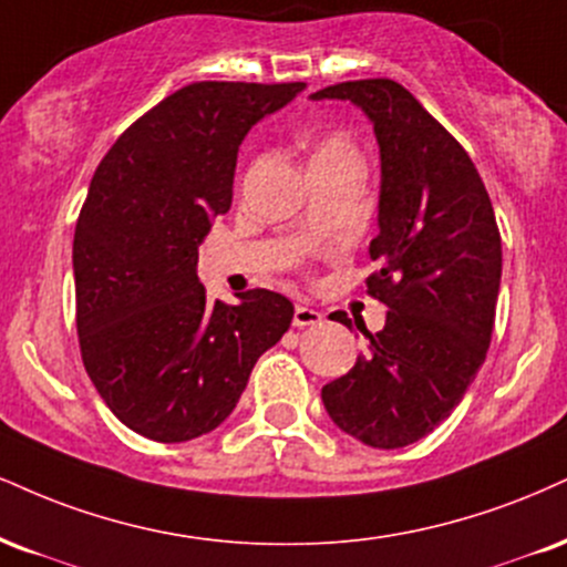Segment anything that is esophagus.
<instances>
[{
	"label": "esophagus",
	"mask_w": 567,
	"mask_h": 567,
	"mask_svg": "<svg viewBox=\"0 0 567 567\" xmlns=\"http://www.w3.org/2000/svg\"><path fill=\"white\" fill-rule=\"evenodd\" d=\"M292 324L296 327L322 324V311L311 309V306H296V311H292Z\"/></svg>",
	"instance_id": "obj_1"
}]
</instances>
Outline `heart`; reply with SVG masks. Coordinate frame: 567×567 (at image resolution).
I'll list each match as a JSON object with an SVG mask.
<instances>
[{
    "label": "heart",
    "instance_id": "b5f03b06",
    "mask_svg": "<svg viewBox=\"0 0 567 567\" xmlns=\"http://www.w3.org/2000/svg\"><path fill=\"white\" fill-rule=\"evenodd\" d=\"M346 155H357V147H353V142L349 140V136H346L343 132H327L324 136H319L317 147H313L311 163L346 158Z\"/></svg>",
    "mask_w": 567,
    "mask_h": 567
}]
</instances>
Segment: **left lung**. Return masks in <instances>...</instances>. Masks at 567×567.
Masks as SVG:
<instances>
[{
  "label": "left lung",
  "instance_id": "left-lung-1",
  "mask_svg": "<svg viewBox=\"0 0 567 567\" xmlns=\"http://www.w3.org/2000/svg\"><path fill=\"white\" fill-rule=\"evenodd\" d=\"M351 100L380 145L378 271L367 296L388 306L367 351L322 388L332 422L374 449L420 441L452 414L486 359L502 279L494 206L467 150L393 79L319 89L311 100ZM336 322L351 330L343 311ZM359 327V322H357Z\"/></svg>",
  "mask_w": 567,
  "mask_h": 567
}]
</instances>
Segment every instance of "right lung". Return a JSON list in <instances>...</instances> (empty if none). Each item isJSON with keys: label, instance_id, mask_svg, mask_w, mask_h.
<instances>
[{"label": "right lung", "instance_id": "1", "mask_svg": "<svg viewBox=\"0 0 567 567\" xmlns=\"http://www.w3.org/2000/svg\"><path fill=\"white\" fill-rule=\"evenodd\" d=\"M303 89L195 81L134 121L89 184L73 235L86 374L134 433L179 443L229 417L292 303L254 288L208 303L197 245L231 206L237 150Z\"/></svg>", "mask_w": 567, "mask_h": 567}]
</instances>
